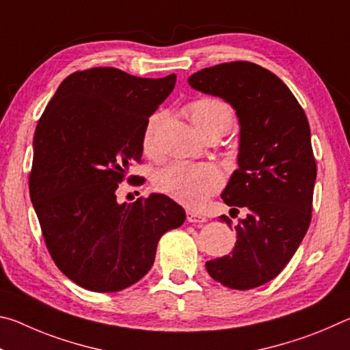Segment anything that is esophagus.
I'll return each mask as SVG.
<instances>
[{"mask_svg":"<svg viewBox=\"0 0 350 350\" xmlns=\"http://www.w3.org/2000/svg\"><path fill=\"white\" fill-rule=\"evenodd\" d=\"M187 221H188V222H191V224H198V222H206V217L200 216L199 213H196V211H191V210H188V211H187Z\"/></svg>","mask_w":350,"mask_h":350,"instance_id":"1","label":"esophagus"}]
</instances>
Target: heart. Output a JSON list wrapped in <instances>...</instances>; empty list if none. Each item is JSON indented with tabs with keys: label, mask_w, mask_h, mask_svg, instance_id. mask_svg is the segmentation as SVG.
I'll return each instance as SVG.
<instances>
[{
	"label": "heart",
	"mask_w": 350,
	"mask_h": 350,
	"mask_svg": "<svg viewBox=\"0 0 350 350\" xmlns=\"http://www.w3.org/2000/svg\"><path fill=\"white\" fill-rule=\"evenodd\" d=\"M187 114L200 134L211 129H221L227 133L233 125V116L228 105L217 98L205 97L194 100L187 106ZM162 118V112H156L148 118L142 139L146 152L156 151L157 131ZM222 182L221 170L215 165L176 162L157 174L156 188L182 205L199 208L222 187Z\"/></svg>",
	"instance_id": "b5f03b06"
}]
</instances>
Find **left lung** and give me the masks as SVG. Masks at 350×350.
Instances as JSON below:
<instances>
[{"label": "left lung", "mask_w": 350, "mask_h": 350, "mask_svg": "<svg viewBox=\"0 0 350 350\" xmlns=\"http://www.w3.org/2000/svg\"><path fill=\"white\" fill-rule=\"evenodd\" d=\"M188 83L232 105L241 126L239 168L221 196L248 215L234 225L233 252L208 260L206 271L225 287H259L281 273L310 225L317 162L309 122L280 77L250 62L205 68Z\"/></svg>", "instance_id": "8db88e82"}]
</instances>
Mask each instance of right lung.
<instances>
[{
    "instance_id": "obj_1",
    "label": "right lung",
    "mask_w": 350,
    "mask_h": 350,
    "mask_svg": "<svg viewBox=\"0 0 350 350\" xmlns=\"http://www.w3.org/2000/svg\"><path fill=\"white\" fill-rule=\"evenodd\" d=\"M174 85V74L79 70L62 81L40 118L31 200L57 267L83 288L111 293L133 286L152 267L162 234L185 221V210L165 194L133 204L116 196L129 165L140 162L148 118Z\"/></svg>"
}]
</instances>
